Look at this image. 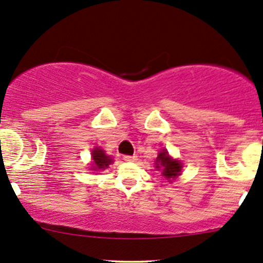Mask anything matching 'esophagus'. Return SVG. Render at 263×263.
Instances as JSON below:
<instances>
[{"instance_id": "1", "label": "esophagus", "mask_w": 263, "mask_h": 263, "mask_svg": "<svg viewBox=\"0 0 263 263\" xmlns=\"http://www.w3.org/2000/svg\"><path fill=\"white\" fill-rule=\"evenodd\" d=\"M123 161L135 162V161H137V156H123Z\"/></svg>"}]
</instances>
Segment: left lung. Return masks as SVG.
Segmentation results:
<instances>
[{"instance_id": "1", "label": "left lung", "mask_w": 263, "mask_h": 263, "mask_svg": "<svg viewBox=\"0 0 263 263\" xmlns=\"http://www.w3.org/2000/svg\"><path fill=\"white\" fill-rule=\"evenodd\" d=\"M156 170L162 172V176L168 179V182H173L178 176L182 174L183 164L178 159H173L168 155L165 149H162L158 153V157L156 159Z\"/></svg>"}]
</instances>
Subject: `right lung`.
I'll return each mask as SVG.
<instances>
[{"label":"right lung","instance_id":"add662e5","mask_svg":"<svg viewBox=\"0 0 263 263\" xmlns=\"http://www.w3.org/2000/svg\"><path fill=\"white\" fill-rule=\"evenodd\" d=\"M92 157V171H102L108 168V165L114 162V159L110 156H107L105 153L104 149H101L100 147H96L92 149L91 153Z\"/></svg>","mask_w":263,"mask_h":263}]
</instances>
